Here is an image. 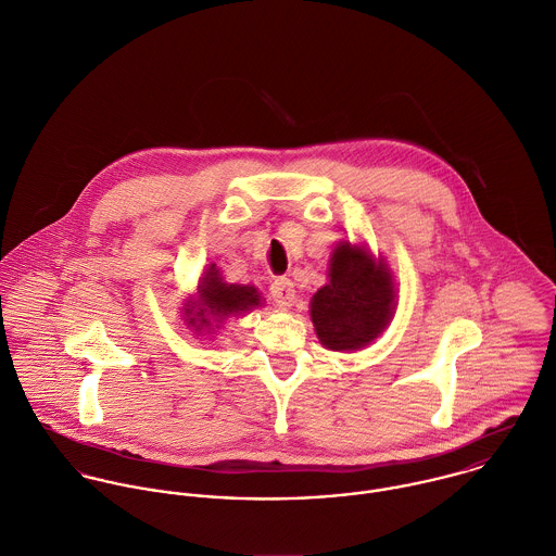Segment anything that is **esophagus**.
I'll use <instances>...</instances> for the list:
<instances>
[{"mask_svg": "<svg viewBox=\"0 0 556 556\" xmlns=\"http://www.w3.org/2000/svg\"><path fill=\"white\" fill-rule=\"evenodd\" d=\"M270 294L275 299L277 305L281 307H292L294 305V299H296V292H294V283L286 277H279L273 281L270 286Z\"/></svg>", "mask_w": 556, "mask_h": 556, "instance_id": "esophagus-1", "label": "esophagus"}]
</instances>
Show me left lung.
<instances>
[{
  "mask_svg": "<svg viewBox=\"0 0 556 556\" xmlns=\"http://www.w3.org/2000/svg\"><path fill=\"white\" fill-rule=\"evenodd\" d=\"M329 281L312 296L309 316L320 343L356 352L374 343L397 309V283L382 255L341 240L329 260Z\"/></svg>",
  "mask_w": 556,
  "mask_h": 556,
  "instance_id": "obj_1",
  "label": "left lung"
}]
</instances>
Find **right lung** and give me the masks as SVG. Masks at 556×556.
Returning a JSON list of instances; mask_svg holds the SVG:
<instances>
[{
    "instance_id": "1",
    "label": "right lung",
    "mask_w": 556,
    "mask_h": 556,
    "mask_svg": "<svg viewBox=\"0 0 556 556\" xmlns=\"http://www.w3.org/2000/svg\"><path fill=\"white\" fill-rule=\"evenodd\" d=\"M262 305L264 299L255 286L227 283L217 264H208L198 281L195 292L182 301L180 314L193 333L213 341V337L222 331L229 318L244 316Z\"/></svg>"
}]
</instances>
